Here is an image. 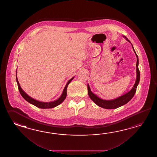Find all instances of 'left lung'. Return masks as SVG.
Masks as SVG:
<instances>
[{
	"label": "left lung",
	"mask_w": 157,
	"mask_h": 157,
	"mask_svg": "<svg viewBox=\"0 0 157 157\" xmlns=\"http://www.w3.org/2000/svg\"><path fill=\"white\" fill-rule=\"evenodd\" d=\"M123 37L131 43L130 40H128L126 37L125 36H123ZM131 45L132 47L133 52L135 54L137 58L136 65V81L133 85V87L128 93L124 94L123 95L120 96L117 98L114 99L112 100H105V99H101L99 97L96 95L95 94H94L90 89L89 85L87 84V90H88L89 96L90 97V99L93 100L94 102L99 107H101V108H105V109H116L117 108L121 107V106L127 103L133 98L135 94L136 93L137 87L139 85V81H140V71H139V68H138V66H139L138 56L134 50V48H133V45L132 44H131Z\"/></svg>",
	"instance_id": "1"
}]
</instances>
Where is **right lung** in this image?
Returning <instances> with one entry per match:
<instances>
[{"label":"right lung","mask_w":157,"mask_h":157,"mask_svg":"<svg viewBox=\"0 0 157 157\" xmlns=\"http://www.w3.org/2000/svg\"><path fill=\"white\" fill-rule=\"evenodd\" d=\"M75 77H72V78H71L67 82V84L66 85V86L64 88L63 93L62 94V95H60V97L56 100H54L53 101H50V102H43V101H40L38 100H35L33 98H32L31 97H30L29 95H28L24 90L22 89V88L21 87L20 85L19 82L18 81L17 77V71H16V81H17V85L18 87V90L20 91L21 96L24 98L27 101H28L29 103H30L31 104H33V105L36 106V107L40 108L41 109H48V108H52L54 107H57L58 105H59L60 103H62L64 100H65L66 98L67 97V88L68 84L70 83L71 81L74 79Z\"/></svg>","instance_id":"obj_1"}]
</instances>
